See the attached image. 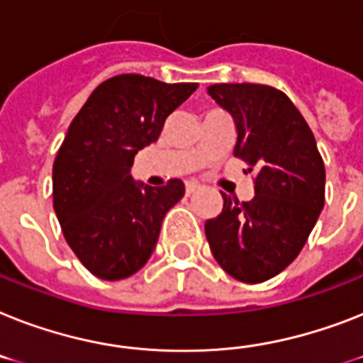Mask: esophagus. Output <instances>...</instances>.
<instances>
[{"mask_svg":"<svg viewBox=\"0 0 363 363\" xmlns=\"http://www.w3.org/2000/svg\"><path fill=\"white\" fill-rule=\"evenodd\" d=\"M197 190H199V184H197V182H191V181L186 182V196H191V194Z\"/></svg>","mask_w":363,"mask_h":363,"instance_id":"1","label":"esophagus"}]
</instances>
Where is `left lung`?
Listing matches in <instances>:
<instances>
[{"instance_id":"1","label":"left lung","mask_w":363,"mask_h":363,"mask_svg":"<svg viewBox=\"0 0 363 363\" xmlns=\"http://www.w3.org/2000/svg\"><path fill=\"white\" fill-rule=\"evenodd\" d=\"M207 93L237 126L233 155L257 169L250 201L223 194L205 235L218 264L261 284L293 263L325 207V164L315 135L285 93L261 84H214Z\"/></svg>"}]
</instances>
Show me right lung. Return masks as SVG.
<instances>
[{
    "label": "right lung",
    "instance_id": "obj_1",
    "mask_svg": "<svg viewBox=\"0 0 363 363\" xmlns=\"http://www.w3.org/2000/svg\"><path fill=\"white\" fill-rule=\"evenodd\" d=\"M197 84L119 74L96 87L69 126L54 162V211L76 257L115 281L149 261L166 212L184 184L152 188L130 175L134 156L158 140L167 115Z\"/></svg>",
    "mask_w": 363,
    "mask_h": 363
}]
</instances>
